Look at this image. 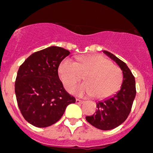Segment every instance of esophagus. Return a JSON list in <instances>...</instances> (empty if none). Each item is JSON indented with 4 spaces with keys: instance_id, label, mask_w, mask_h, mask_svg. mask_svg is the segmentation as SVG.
<instances>
[{
    "instance_id": "esophagus-1",
    "label": "esophagus",
    "mask_w": 153,
    "mask_h": 153,
    "mask_svg": "<svg viewBox=\"0 0 153 153\" xmlns=\"http://www.w3.org/2000/svg\"><path fill=\"white\" fill-rule=\"evenodd\" d=\"M75 102H76V104H83L84 101H83V100H79V99H76Z\"/></svg>"
}]
</instances>
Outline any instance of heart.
I'll return each instance as SVG.
<instances>
[{
  "label": "heart",
  "instance_id": "1",
  "mask_svg": "<svg viewBox=\"0 0 153 153\" xmlns=\"http://www.w3.org/2000/svg\"><path fill=\"white\" fill-rule=\"evenodd\" d=\"M58 72L65 88L68 91L85 75L86 82L77 87L73 91L81 97L109 98L120 90L123 83L120 68L101 55L81 56L77 59L76 62L65 59L60 62Z\"/></svg>",
  "mask_w": 153,
  "mask_h": 153
}]
</instances>
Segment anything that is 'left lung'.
I'll return each instance as SVG.
<instances>
[{
	"mask_svg": "<svg viewBox=\"0 0 153 153\" xmlns=\"http://www.w3.org/2000/svg\"><path fill=\"white\" fill-rule=\"evenodd\" d=\"M104 53L123 71V83L114 96L97 103L96 114L87 116L86 120L99 130H110L126 120L131 111L137 91L135 78L126 63L107 51H104Z\"/></svg>",
	"mask_w": 153,
	"mask_h": 153,
	"instance_id": "left-lung-1",
	"label": "left lung"
}]
</instances>
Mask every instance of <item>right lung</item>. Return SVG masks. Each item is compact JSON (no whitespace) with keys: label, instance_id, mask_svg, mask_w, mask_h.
Returning <instances> with one entry per match:
<instances>
[{"label":"right lung","instance_id":"1","mask_svg":"<svg viewBox=\"0 0 153 153\" xmlns=\"http://www.w3.org/2000/svg\"><path fill=\"white\" fill-rule=\"evenodd\" d=\"M70 54L50 46L29 56L20 66L15 82L19 109L24 119L36 127H46L62 117L75 98L65 90L58 74L60 62Z\"/></svg>","mask_w":153,"mask_h":153}]
</instances>
